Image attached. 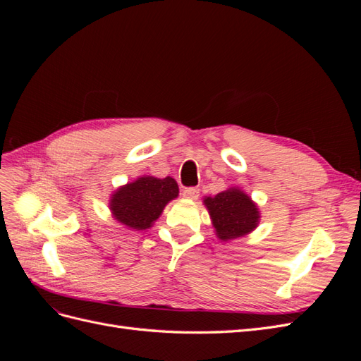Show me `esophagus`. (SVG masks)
Segmentation results:
<instances>
[{
  "label": "esophagus",
  "mask_w": 361,
  "mask_h": 361,
  "mask_svg": "<svg viewBox=\"0 0 361 361\" xmlns=\"http://www.w3.org/2000/svg\"><path fill=\"white\" fill-rule=\"evenodd\" d=\"M199 192H200V190H199L197 187H188V188H185V190L182 191V195H183V197L197 199V197H199Z\"/></svg>",
  "instance_id": "1"
}]
</instances>
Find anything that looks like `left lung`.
Returning <instances> with one entry per match:
<instances>
[{
	"mask_svg": "<svg viewBox=\"0 0 361 361\" xmlns=\"http://www.w3.org/2000/svg\"><path fill=\"white\" fill-rule=\"evenodd\" d=\"M204 204L212 218L215 232L223 241L244 236L257 226V206L241 190L231 188L218 192L215 197H206Z\"/></svg>",
	"mask_w": 361,
	"mask_h": 361,
	"instance_id": "1",
	"label": "left lung"
}]
</instances>
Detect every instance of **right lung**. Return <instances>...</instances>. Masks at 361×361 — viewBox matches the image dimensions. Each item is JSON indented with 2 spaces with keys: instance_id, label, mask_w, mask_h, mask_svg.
Here are the masks:
<instances>
[{
  "instance_id": "add662e5",
  "label": "right lung",
  "mask_w": 361,
  "mask_h": 361,
  "mask_svg": "<svg viewBox=\"0 0 361 361\" xmlns=\"http://www.w3.org/2000/svg\"><path fill=\"white\" fill-rule=\"evenodd\" d=\"M178 194V183L173 178L145 176L117 190L110 207L117 221L130 228L145 231L161 215L164 206L176 199Z\"/></svg>"
}]
</instances>
